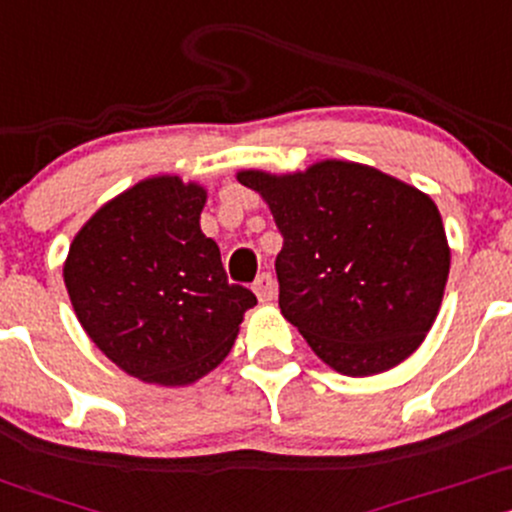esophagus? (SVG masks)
<instances>
[{"label": "esophagus", "mask_w": 512, "mask_h": 512, "mask_svg": "<svg viewBox=\"0 0 512 512\" xmlns=\"http://www.w3.org/2000/svg\"><path fill=\"white\" fill-rule=\"evenodd\" d=\"M254 293L261 302H271L276 298V278L271 273H261L254 283Z\"/></svg>", "instance_id": "obj_1"}]
</instances>
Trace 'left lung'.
Returning <instances> with one entry per match:
<instances>
[{
  "label": "left lung",
  "instance_id": "8db88e82",
  "mask_svg": "<svg viewBox=\"0 0 512 512\" xmlns=\"http://www.w3.org/2000/svg\"><path fill=\"white\" fill-rule=\"evenodd\" d=\"M236 180L271 207L280 312L324 364L361 378L408 359L437 320L452 258L432 197L351 161Z\"/></svg>",
  "mask_w": 512,
  "mask_h": 512
}]
</instances>
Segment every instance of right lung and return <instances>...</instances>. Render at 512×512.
I'll return each mask as SVG.
<instances>
[{"instance_id":"add662e5","label":"right lung","mask_w":512,"mask_h":512,"mask_svg":"<svg viewBox=\"0 0 512 512\" xmlns=\"http://www.w3.org/2000/svg\"><path fill=\"white\" fill-rule=\"evenodd\" d=\"M207 192L178 175L124 190L75 234L65 288L87 337L129 376L188 386L234 346L256 295L229 285L200 229Z\"/></svg>"}]
</instances>
